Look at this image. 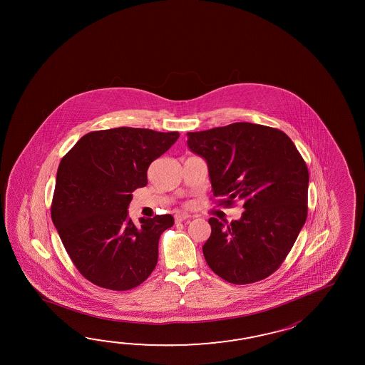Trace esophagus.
I'll list each match as a JSON object with an SVG mask.
<instances>
[{"mask_svg":"<svg viewBox=\"0 0 365 365\" xmlns=\"http://www.w3.org/2000/svg\"><path fill=\"white\" fill-rule=\"evenodd\" d=\"M189 215L187 214H176L175 215V222L176 223H181V222H184V220H187L189 219Z\"/></svg>","mask_w":365,"mask_h":365,"instance_id":"obj_1","label":"esophagus"}]
</instances>
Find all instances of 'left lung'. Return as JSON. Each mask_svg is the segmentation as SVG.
Listing matches in <instances>:
<instances>
[{
	"mask_svg": "<svg viewBox=\"0 0 365 365\" xmlns=\"http://www.w3.org/2000/svg\"><path fill=\"white\" fill-rule=\"evenodd\" d=\"M187 146L209 165L219 206L242 202V217L223 225L210 217L202 247L210 269L233 284L277 272L308 215L309 172L294 142L279 129L235 123L187 133Z\"/></svg>",
	"mask_w": 365,
	"mask_h": 365,
	"instance_id": "8db88e82",
	"label": "left lung"
}]
</instances>
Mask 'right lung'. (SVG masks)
I'll return each instance as SVG.
<instances>
[{"instance_id": "add662e5", "label": "right lung", "mask_w": 365, "mask_h": 365, "mask_svg": "<svg viewBox=\"0 0 365 365\" xmlns=\"http://www.w3.org/2000/svg\"><path fill=\"white\" fill-rule=\"evenodd\" d=\"M178 132L115 128L87 133L57 170L51 217L78 272L99 287L128 291L148 279L158 262L170 214L140 217L128 206L148 170L178 140Z\"/></svg>"}]
</instances>
